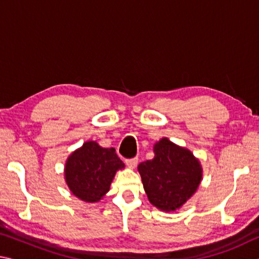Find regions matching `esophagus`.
<instances>
[{"label": "esophagus", "instance_id": "34e87169", "mask_svg": "<svg viewBox=\"0 0 259 259\" xmlns=\"http://www.w3.org/2000/svg\"><path fill=\"white\" fill-rule=\"evenodd\" d=\"M125 163H126V165L129 166V168L134 169L138 164V159H137V157H133V159H126Z\"/></svg>", "mask_w": 259, "mask_h": 259}]
</instances>
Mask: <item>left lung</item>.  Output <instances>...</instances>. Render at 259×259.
<instances>
[{
  "instance_id": "8db88e82",
  "label": "left lung",
  "mask_w": 259,
  "mask_h": 259,
  "mask_svg": "<svg viewBox=\"0 0 259 259\" xmlns=\"http://www.w3.org/2000/svg\"><path fill=\"white\" fill-rule=\"evenodd\" d=\"M147 198L163 211H175L194 194L202 179V166L191 151L162 138L154 157L138 165Z\"/></svg>"
}]
</instances>
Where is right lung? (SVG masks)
Listing matches in <instances>:
<instances>
[{"label": "right lung", "instance_id": "1", "mask_svg": "<svg viewBox=\"0 0 259 259\" xmlns=\"http://www.w3.org/2000/svg\"><path fill=\"white\" fill-rule=\"evenodd\" d=\"M123 168L124 163L114 148H104L96 142H87L68 156L65 179L76 198L94 203L103 199L117 170Z\"/></svg>", "mask_w": 259, "mask_h": 259}]
</instances>
